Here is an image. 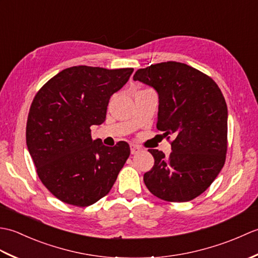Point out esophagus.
<instances>
[{
    "mask_svg": "<svg viewBox=\"0 0 258 258\" xmlns=\"http://www.w3.org/2000/svg\"><path fill=\"white\" fill-rule=\"evenodd\" d=\"M131 147V154H138V153H140L142 151L141 147L139 145H135V144H131L130 145Z\"/></svg>",
    "mask_w": 258,
    "mask_h": 258,
    "instance_id": "esophagus-1",
    "label": "esophagus"
}]
</instances>
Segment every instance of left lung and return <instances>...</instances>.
I'll use <instances>...</instances> for the list:
<instances>
[{
	"label": "left lung",
	"mask_w": 258,
	"mask_h": 258,
	"mask_svg": "<svg viewBox=\"0 0 258 258\" xmlns=\"http://www.w3.org/2000/svg\"><path fill=\"white\" fill-rule=\"evenodd\" d=\"M133 80L157 92V128L175 138L168 156L149 150L154 166L144 174L146 187L164 201H191L210 187L225 163V98L210 76L184 63L140 69Z\"/></svg>",
	"instance_id": "1"
}]
</instances>
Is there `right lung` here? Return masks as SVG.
<instances>
[{
    "label": "right lung",
    "mask_w": 258,
    "mask_h": 258,
    "mask_svg": "<svg viewBox=\"0 0 258 258\" xmlns=\"http://www.w3.org/2000/svg\"><path fill=\"white\" fill-rule=\"evenodd\" d=\"M133 69L79 65L65 69L42 86L32 102L26 145L38 177L67 204L85 207L108 194L130 156V146L92 140L91 126L106 118L109 98Z\"/></svg>",
    "instance_id": "right-lung-1"
}]
</instances>
